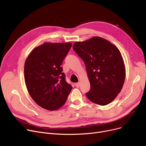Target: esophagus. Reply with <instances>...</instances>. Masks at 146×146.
Masks as SVG:
<instances>
[{
  "instance_id": "34e87169",
  "label": "esophagus",
  "mask_w": 146,
  "mask_h": 146,
  "mask_svg": "<svg viewBox=\"0 0 146 146\" xmlns=\"http://www.w3.org/2000/svg\"><path fill=\"white\" fill-rule=\"evenodd\" d=\"M75 86L77 87V88H79L80 86V82H78V83H76L75 84Z\"/></svg>"
}]
</instances>
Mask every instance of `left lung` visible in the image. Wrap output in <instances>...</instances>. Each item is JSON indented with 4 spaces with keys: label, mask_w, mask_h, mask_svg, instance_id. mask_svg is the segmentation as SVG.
Wrapping results in <instances>:
<instances>
[{
    "label": "left lung",
    "mask_w": 146,
    "mask_h": 146,
    "mask_svg": "<svg viewBox=\"0 0 146 146\" xmlns=\"http://www.w3.org/2000/svg\"><path fill=\"white\" fill-rule=\"evenodd\" d=\"M73 48L85 63L90 89L86 94L95 104L112 102L123 87L125 67L120 51L108 40L93 36L74 42Z\"/></svg>",
    "instance_id": "8db88e82"
}]
</instances>
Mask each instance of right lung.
<instances>
[{
	"mask_svg": "<svg viewBox=\"0 0 146 146\" xmlns=\"http://www.w3.org/2000/svg\"><path fill=\"white\" fill-rule=\"evenodd\" d=\"M72 42H44L34 48L24 65L28 93L42 108L54 111L63 106L72 89L61 67Z\"/></svg>",
	"mask_w": 146,
	"mask_h": 146,
	"instance_id": "right-lung-1",
	"label": "right lung"
}]
</instances>
